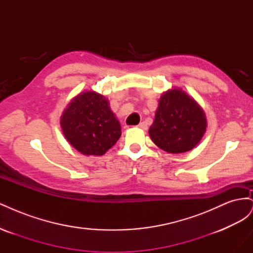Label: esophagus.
Here are the masks:
<instances>
[{"label": "esophagus", "mask_w": 253, "mask_h": 253, "mask_svg": "<svg viewBox=\"0 0 253 253\" xmlns=\"http://www.w3.org/2000/svg\"><path fill=\"white\" fill-rule=\"evenodd\" d=\"M138 126L139 128H142V129H147L148 128V126H147V124H144V122H140V124L137 126Z\"/></svg>", "instance_id": "esophagus-1"}]
</instances>
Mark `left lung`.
<instances>
[{"instance_id":"8db88e82","label":"left lung","mask_w":253,"mask_h":253,"mask_svg":"<svg viewBox=\"0 0 253 253\" xmlns=\"http://www.w3.org/2000/svg\"><path fill=\"white\" fill-rule=\"evenodd\" d=\"M206 126L201 106L185 91L174 88L160 98L149 134L157 147L178 154L192 150L201 141Z\"/></svg>"}]
</instances>
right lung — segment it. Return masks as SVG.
Wrapping results in <instances>:
<instances>
[{
  "mask_svg": "<svg viewBox=\"0 0 253 253\" xmlns=\"http://www.w3.org/2000/svg\"><path fill=\"white\" fill-rule=\"evenodd\" d=\"M61 126L68 142L84 155H103L121 136L108 100L95 91L74 99L61 117Z\"/></svg>",
  "mask_w": 253,
  "mask_h": 253,
  "instance_id": "1",
  "label": "right lung"
}]
</instances>
